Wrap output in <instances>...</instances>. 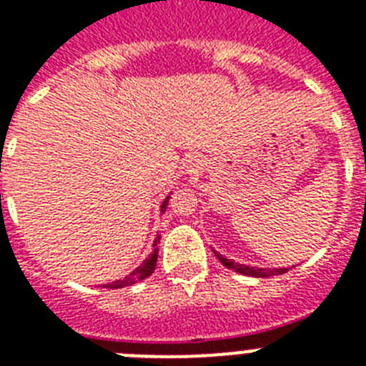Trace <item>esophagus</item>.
Here are the masks:
<instances>
[{
	"label": "esophagus",
	"instance_id": "34e87169",
	"mask_svg": "<svg viewBox=\"0 0 366 366\" xmlns=\"http://www.w3.org/2000/svg\"><path fill=\"white\" fill-rule=\"evenodd\" d=\"M205 169V159L201 155H189L188 161H186V171L189 174H197Z\"/></svg>",
	"mask_w": 366,
	"mask_h": 366
}]
</instances>
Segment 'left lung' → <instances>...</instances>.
<instances>
[{"instance_id":"obj_1","label":"left lung","mask_w":366,"mask_h":366,"mask_svg":"<svg viewBox=\"0 0 366 366\" xmlns=\"http://www.w3.org/2000/svg\"><path fill=\"white\" fill-rule=\"evenodd\" d=\"M214 254H217L218 260L222 262L226 267H229V269H234V272H237V273H243V275H250V277H269V275H281V273L287 272V267H281V269H264V267L243 266V264H235V262L228 260V258H224V256L218 254V252H214Z\"/></svg>"}]
</instances>
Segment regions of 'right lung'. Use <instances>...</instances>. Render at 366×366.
<instances>
[{
	"mask_svg": "<svg viewBox=\"0 0 366 366\" xmlns=\"http://www.w3.org/2000/svg\"><path fill=\"white\" fill-rule=\"evenodd\" d=\"M167 203H169V199L163 201V205H161V211H165L167 209ZM157 243H159V237L154 241V252L144 260L142 266H138L134 272L131 273V275H127V277L119 279V281H114V283L110 285H104L106 289H123V287H129V285H134L138 283V281H142V279L149 277L152 273H154L155 269V264H157V252H159V247H157Z\"/></svg>",
	"mask_w": 366,
	"mask_h": 366,
	"instance_id": "obj_1",
	"label": "right lung"
}]
</instances>
